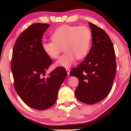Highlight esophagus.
<instances>
[{
    "label": "esophagus",
    "instance_id": "esophagus-1",
    "mask_svg": "<svg viewBox=\"0 0 131 131\" xmlns=\"http://www.w3.org/2000/svg\"><path fill=\"white\" fill-rule=\"evenodd\" d=\"M66 71H67L68 76L69 77V76H70V69H69V68H66Z\"/></svg>",
    "mask_w": 131,
    "mask_h": 131
}]
</instances>
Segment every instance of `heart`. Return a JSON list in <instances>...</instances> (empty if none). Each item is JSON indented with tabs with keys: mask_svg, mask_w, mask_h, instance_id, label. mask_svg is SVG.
<instances>
[{
	"mask_svg": "<svg viewBox=\"0 0 131 131\" xmlns=\"http://www.w3.org/2000/svg\"><path fill=\"white\" fill-rule=\"evenodd\" d=\"M52 40L43 41L41 47L44 53L53 59L58 58L63 47L65 53L60 57L56 65L69 68L76 57H85L91 49L92 34L85 26L63 25L57 27L51 34Z\"/></svg>",
	"mask_w": 131,
	"mask_h": 131,
	"instance_id": "heart-1",
	"label": "heart"
}]
</instances>
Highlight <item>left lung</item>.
I'll return each mask as SVG.
<instances>
[{"label": "left lung", "instance_id": "1", "mask_svg": "<svg viewBox=\"0 0 131 131\" xmlns=\"http://www.w3.org/2000/svg\"><path fill=\"white\" fill-rule=\"evenodd\" d=\"M92 34V47L85 60L70 75L79 80L75 91L77 99L93 105L104 100L112 88L116 64L110 38L104 30L89 23Z\"/></svg>", "mask_w": 131, "mask_h": 131}]
</instances>
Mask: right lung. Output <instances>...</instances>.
<instances>
[{
    "mask_svg": "<svg viewBox=\"0 0 131 131\" xmlns=\"http://www.w3.org/2000/svg\"><path fill=\"white\" fill-rule=\"evenodd\" d=\"M49 27L48 24L36 23L24 30L15 44L11 60L16 92L27 106L38 110L55 104L67 76L65 69L58 67L44 77L52 63L41 47L43 33Z\"/></svg>",
    "mask_w": 131,
    "mask_h": 131,
    "instance_id": "right-lung-1",
    "label": "right lung"
}]
</instances>
